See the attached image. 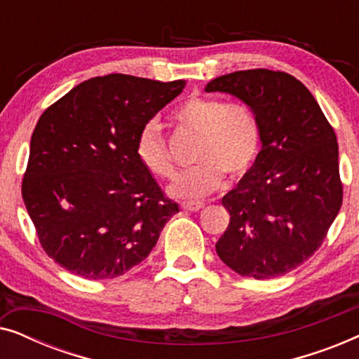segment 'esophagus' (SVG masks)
I'll list each match as a JSON object with an SVG mask.
<instances>
[{"instance_id": "34e87169", "label": "esophagus", "mask_w": 359, "mask_h": 359, "mask_svg": "<svg viewBox=\"0 0 359 359\" xmlns=\"http://www.w3.org/2000/svg\"><path fill=\"white\" fill-rule=\"evenodd\" d=\"M204 208V203H183L181 204V209L183 210H191V212H198Z\"/></svg>"}]
</instances>
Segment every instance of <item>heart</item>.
I'll list each match as a JSON object with an SVG mask.
<instances>
[{
	"mask_svg": "<svg viewBox=\"0 0 359 359\" xmlns=\"http://www.w3.org/2000/svg\"><path fill=\"white\" fill-rule=\"evenodd\" d=\"M184 129L201 135L196 163L170 184V194L180 199H199L224 184V175L240 180L252 170L262 144V132L248 106L219 97L193 96L176 111ZM137 158L150 175L171 178L175 165L156 122H147L139 132Z\"/></svg>",
	"mask_w": 359,
	"mask_h": 359,
	"instance_id": "obj_1",
	"label": "heart"
}]
</instances>
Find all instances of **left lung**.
Returning <instances> with one entry per match:
<instances>
[{
	"mask_svg": "<svg viewBox=\"0 0 359 359\" xmlns=\"http://www.w3.org/2000/svg\"><path fill=\"white\" fill-rule=\"evenodd\" d=\"M204 90L245 102L262 132L252 170L222 198L230 222L215 252L242 276H283L312 257L341 208L335 132L311 91L284 72H233Z\"/></svg>",
	"mask_w": 359,
	"mask_h": 359,
	"instance_id": "8db88e82",
	"label": "left lung"
}]
</instances>
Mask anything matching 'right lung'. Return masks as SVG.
<instances>
[{"label": "right lung", "mask_w": 359, "mask_h": 359, "mask_svg": "<svg viewBox=\"0 0 359 359\" xmlns=\"http://www.w3.org/2000/svg\"><path fill=\"white\" fill-rule=\"evenodd\" d=\"M184 86L112 73L80 83L41 116L22 199L42 248L67 271L95 281L122 276L180 212L135 145L142 127Z\"/></svg>", "instance_id": "obj_1"}]
</instances>
